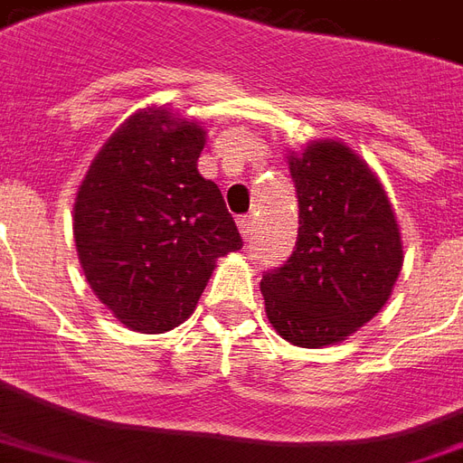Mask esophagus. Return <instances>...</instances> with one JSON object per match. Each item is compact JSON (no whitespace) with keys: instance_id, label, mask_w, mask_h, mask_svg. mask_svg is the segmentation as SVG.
I'll list each match as a JSON object with an SVG mask.
<instances>
[{"instance_id":"obj_1","label":"esophagus","mask_w":463,"mask_h":463,"mask_svg":"<svg viewBox=\"0 0 463 463\" xmlns=\"http://www.w3.org/2000/svg\"><path fill=\"white\" fill-rule=\"evenodd\" d=\"M238 228H240V235H242V238H245V240L252 238V218H250V216L240 218Z\"/></svg>"}]
</instances>
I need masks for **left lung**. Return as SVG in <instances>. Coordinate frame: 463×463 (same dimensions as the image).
Returning <instances> with one entry per match:
<instances>
[{
	"instance_id": "obj_1",
	"label": "left lung",
	"mask_w": 463,
	"mask_h": 463,
	"mask_svg": "<svg viewBox=\"0 0 463 463\" xmlns=\"http://www.w3.org/2000/svg\"><path fill=\"white\" fill-rule=\"evenodd\" d=\"M298 238L284 267L260 281L279 337L320 349L364 327L393 294L403 238L388 194L347 143L310 140L288 153Z\"/></svg>"
}]
</instances>
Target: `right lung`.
I'll return each instance as SVG.
<instances>
[{"mask_svg":"<svg viewBox=\"0 0 463 463\" xmlns=\"http://www.w3.org/2000/svg\"><path fill=\"white\" fill-rule=\"evenodd\" d=\"M203 146L199 121L147 106L106 137L77 189L84 277L133 333L182 326L218 260L242 247L221 189L196 169Z\"/></svg>","mask_w":463,"mask_h":463,"instance_id":"add662e5","label":"right lung"}]
</instances>
